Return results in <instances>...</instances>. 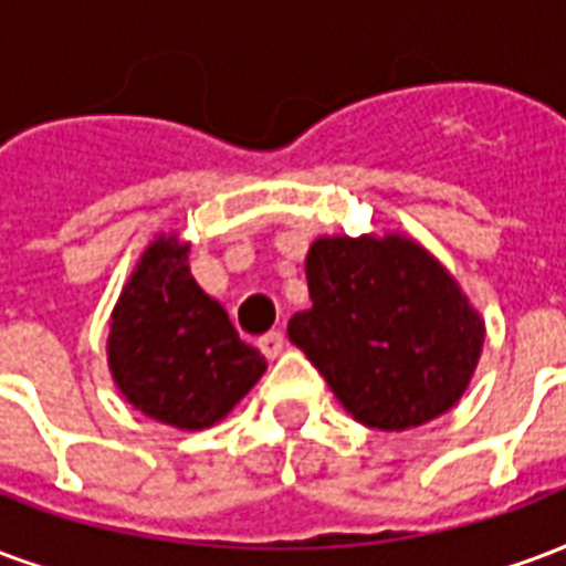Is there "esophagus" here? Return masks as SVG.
I'll return each mask as SVG.
<instances>
[{
    "label": "esophagus",
    "mask_w": 566,
    "mask_h": 566,
    "mask_svg": "<svg viewBox=\"0 0 566 566\" xmlns=\"http://www.w3.org/2000/svg\"><path fill=\"white\" fill-rule=\"evenodd\" d=\"M258 347H261V350H263V357H270V359L279 357V354H282V350H284L282 329H270L266 336H261Z\"/></svg>",
    "instance_id": "obj_1"
}]
</instances>
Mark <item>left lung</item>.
I'll list each match as a JSON object with an SVG mask.
<instances>
[{
  "mask_svg": "<svg viewBox=\"0 0 566 566\" xmlns=\"http://www.w3.org/2000/svg\"><path fill=\"white\" fill-rule=\"evenodd\" d=\"M312 308L287 336L368 429L405 432L462 399L483 350V321L420 242L321 237L305 258Z\"/></svg>",
  "mask_w": 566,
  "mask_h": 566,
  "instance_id": "1",
  "label": "left lung"
}]
</instances>
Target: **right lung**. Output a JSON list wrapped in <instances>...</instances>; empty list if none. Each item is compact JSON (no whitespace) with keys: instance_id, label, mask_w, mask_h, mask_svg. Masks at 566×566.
<instances>
[{"instance_id":"1","label":"right lung","mask_w":566,"mask_h":566,"mask_svg":"<svg viewBox=\"0 0 566 566\" xmlns=\"http://www.w3.org/2000/svg\"><path fill=\"white\" fill-rule=\"evenodd\" d=\"M186 261L188 245L177 237L149 242L113 308L107 359L137 411L198 432L258 384L266 359L200 291Z\"/></svg>"}]
</instances>
